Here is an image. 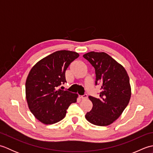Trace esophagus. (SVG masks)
Listing matches in <instances>:
<instances>
[{
	"instance_id": "obj_1",
	"label": "esophagus",
	"mask_w": 153,
	"mask_h": 153,
	"mask_svg": "<svg viewBox=\"0 0 153 153\" xmlns=\"http://www.w3.org/2000/svg\"><path fill=\"white\" fill-rule=\"evenodd\" d=\"M79 98L82 99H87V94H84L83 95H79Z\"/></svg>"
}]
</instances>
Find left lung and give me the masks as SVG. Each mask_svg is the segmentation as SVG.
Wrapping results in <instances>:
<instances>
[{
    "label": "left lung",
    "instance_id": "obj_1",
    "mask_svg": "<svg viewBox=\"0 0 153 153\" xmlns=\"http://www.w3.org/2000/svg\"><path fill=\"white\" fill-rule=\"evenodd\" d=\"M83 56L95 68V85L100 87L99 98L89 97L93 108L85 118L94 125L108 126L119 118L130 100L129 76L125 68L105 53L92 51Z\"/></svg>",
    "mask_w": 153,
    "mask_h": 153
}]
</instances>
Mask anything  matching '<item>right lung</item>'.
Wrapping results in <instances>:
<instances>
[{"mask_svg": "<svg viewBox=\"0 0 153 153\" xmlns=\"http://www.w3.org/2000/svg\"><path fill=\"white\" fill-rule=\"evenodd\" d=\"M79 54L59 51L39 61L31 68L25 82L29 108L35 118L45 124L62 120L71 103L77 101V94L57 89L66 82L65 72Z\"/></svg>", "mask_w": 153, "mask_h": 153, "instance_id": "right-lung-1", "label": "right lung"}]
</instances>
